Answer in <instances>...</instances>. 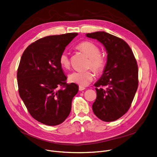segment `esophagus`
I'll return each mask as SVG.
<instances>
[{"mask_svg": "<svg viewBox=\"0 0 157 157\" xmlns=\"http://www.w3.org/2000/svg\"><path fill=\"white\" fill-rule=\"evenodd\" d=\"M85 89H86V88H85L83 87V86H79V91H83V90H84Z\"/></svg>", "mask_w": 157, "mask_h": 157, "instance_id": "34e87169", "label": "esophagus"}]
</instances>
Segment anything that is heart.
<instances>
[{"instance_id":"b5f03b06","label":"heart","mask_w":157,"mask_h":157,"mask_svg":"<svg viewBox=\"0 0 157 157\" xmlns=\"http://www.w3.org/2000/svg\"><path fill=\"white\" fill-rule=\"evenodd\" d=\"M76 49L89 58L87 68H93L98 74L103 72L106 66V59L105 57L100 53V49L96 44L90 40L82 41L76 46ZM59 63L62 67L64 69L69 67L70 61L67 52H63L60 55ZM94 76V71L90 69L84 72L74 71L69 75L68 79L71 82L79 84L81 86H86L91 83Z\"/></svg>"}]
</instances>
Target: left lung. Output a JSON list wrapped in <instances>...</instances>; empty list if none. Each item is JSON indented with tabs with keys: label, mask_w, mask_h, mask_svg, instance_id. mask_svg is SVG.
<instances>
[{
	"label": "left lung",
	"mask_w": 157,
	"mask_h": 157,
	"mask_svg": "<svg viewBox=\"0 0 157 157\" xmlns=\"http://www.w3.org/2000/svg\"><path fill=\"white\" fill-rule=\"evenodd\" d=\"M104 45L108 53L103 74L95 84V115L104 121H115L131 106L138 86L136 60L130 47L121 38L105 32L86 34Z\"/></svg>",
	"instance_id": "left-lung-1"
}]
</instances>
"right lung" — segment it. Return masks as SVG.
Returning a JSON list of instances; mask_svg holds the SVG:
<instances>
[{"mask_svg":"<svg viewBox=\"0 0 157 157\" xmlns=\"http://www.w3.org/2000/svg\"><path fill=\"white\" fill-rule=\"evenodd\" d=\"M78 34L50 36L33 42L24 51L17 69L20 97L30 115L49 126L62 123L69 116L75 83H66L60 55Z\"/></svg>","mask_w":157,"mask_h":157,"instance_id":"right-lung-1","label":"right lung"}]
</instances>
